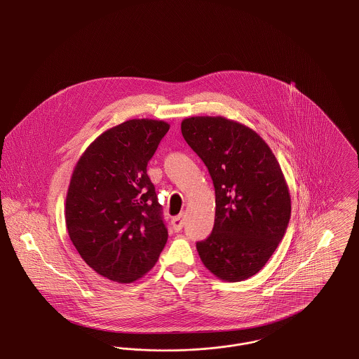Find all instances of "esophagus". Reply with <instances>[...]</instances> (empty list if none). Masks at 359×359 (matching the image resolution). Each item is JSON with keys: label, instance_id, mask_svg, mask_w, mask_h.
I'll return each instance as SVG.
<instances>
[{"label": "esophagus", "instance_id": "1", "mask_svg": "<svg viewBox=\"0 0 359 359\" xmlns=\"http://www.w3.org/2000/svg\"><path fill=\"white\" fill-rule=\"evenodd\" d=\"M184 217L180 214V215H177V217H175L173 219H172V227H173V230L175 231H180L182 229H183V226H184Z\"/></svg>", "mask_w": 359, "mask_h": 359}]
</instances>
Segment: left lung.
Listing matches in <instances>:
<instances>
[{
	"label": "left lung",
	"instance_id": "1",
	"mask_svg": "<svg viewBox=\"0 0 359 359\" xmlns=\"http://www.w3.org/2000/svg\"><path fill=\"white\" fill-rule=\"evenodd\" d=\"M182 135L210 172L215 221L196 249L205 268L223 281L258 273L285 234L290 188L269 145L249 126L221 116L182 121Z\"/></svg>",
	"mask_w": 359,
	"mask_h": 359
}]
</instances>
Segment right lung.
<instances>
[{
	"label": "right lung",
	"instance_id": "obj_1",
	"mask_svg": "<svg viewBox=\"0 0 359 359\" xmlns=\"http://www.w3.org/2000/svg\"><path fill=\"white\" fill-rule=\"evenodd\" d=\"M168 130L165 121H125L97 137L75 164L65 208L69 239L107 280L141 278L167 243L147 165Z\"/></svg>",
	"mask_w": 359,
	"mask_h": 359
}]
</instances>
